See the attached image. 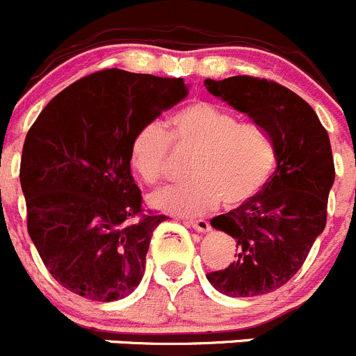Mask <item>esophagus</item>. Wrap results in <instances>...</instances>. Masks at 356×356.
Returning a JSON list of instances; mask_svg holds the SVG:
<instances>
[{"label":"esophagus","mask_w":356,"mask_h":356,"mask_svg":"<svg viewBox=\"0 0 356 356\" xmlns=\"http://www.w3.org/2000/svg\"><path fill=\"white\" fill-rule=\"evenodd\" d=\"M185 224L191 227H194L195 231H200V233H207V231H210V222L208 220H204V218H200V220H185Z\"/></svg>","instance_id":"1"}]
</instances>
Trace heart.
<instances>
[{"label": "heart", "instance_id": "b5f03b06", "mask_svg": "<svg viewBox=\"0 0 356 356\" xmlns=\"http://www.w3.org/2000/svg\"><path fill=\"white\" fill-rule=\"evenodd\" d=\"M172 146L191 156L188 172L194 178L152 195V204L185 217L208 213L220 201L226 208L249 203L266 187L277 165L275 141L265 127L238 122L229 111L208 102L176 111L169 134L159 123H146L136 132L130 162L145 184L168 180Z\"/></svg>", "mask_w": 356, "mask_h": 356}]
</instances>
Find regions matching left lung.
I'll return each instance as SVG.
<instances>
[{
  "mask_svg": "<svg viewBox=\"0 0 356 356\" xmlns=\"http://www.w3.org/2000/svg\"><path fill=\"white\" fill-rule=\"evenodd\" d=\"M204 86L265 127L277 146V168L266 187L249 203L211 218L215 229L234 238L238 252L227 268L207 279L227 296L266 295L298 272L327 226L335 180L330 139L314 109L275 81L234 76L207 79Z\"/></svg>",
  "mask_w": 356,
  "mask_h": 356,
  "instance_id": "1",
  "label": "left lung"
}]
</instances>
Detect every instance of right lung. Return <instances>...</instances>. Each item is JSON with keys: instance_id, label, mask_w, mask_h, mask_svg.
<instances>
[{"instance_id": "obj_1", "label": "right lung", "mask_w": 356, "mask_h": 356, "mask_svg": "<svg viewBox=\"0 0 356 356\" xmlns=\"http://www.w3.org/2000/svg\"><path fill=\"white\" fill-rule=\"evenodd\" d=\"M185 97L180 77L107 68L65 88L28 130L21 156L28 233L68 291L113 302L141 282L153 231L168 217L143 213L130 143Z\"/></svg>"}]
</instances>
